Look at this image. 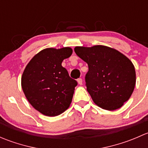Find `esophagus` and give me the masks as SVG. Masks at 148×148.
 <instances>
[{
    "label": "esophagus",
    "instance_id": "esophagus-1",
    "mask_svg": "<svg viewBox=\"0 0 148 148\" xmlns=\"http://www.w3.org/2000/svg\"><path fill=\"white\" fill-rule=\"evenodd\" d=\"M77 82H78L79 84L82 85V79L81 78L78 79H77Z\"/></svg>",
    "mask_w": 148,
    "mask_h": 148
}]
</instances>
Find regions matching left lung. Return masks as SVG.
<instances>
[{"instance_id": "1", "label": "left lung", "mask_w": 148, "mask_h": 148, "mask_svg": "<svg viewBox=\"0 0 148 148\" xmlns=\"http://www.w3.org/2000/svg\"><path fill=\"white\" fill-rule=\"evenodd\" d=\"M74 51L88 64L85 82L94 102L107 110L120 108L135 89L136 74L132 62L105 46H76Z\"/></svg>"}]
</instances>
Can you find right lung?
I'll return each instance as SVG.
<instances>
[{"label": "right lung", "instance_id": "right-lung-1", "mask_svg": "<svg viewBox=\"0 0 148 148\" xmlns=\"http://www.w3.org/2000/svg\"><path fill=\"white\" fill-rule=\"evenodd\" d=\"M71 53L70 47L45 49L31 59L23 71L21 86L25 96L44 115H59L71 104L77 82L62 63Z\"/></svg>", "mask_w": 148, "mask_h": 148}]
</instances>
